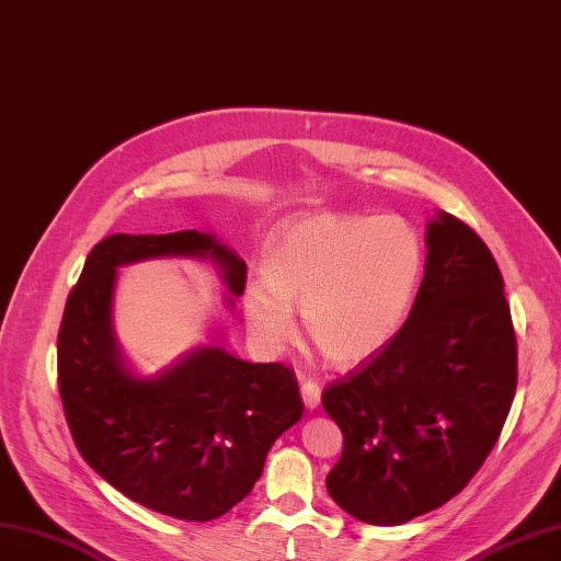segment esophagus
<instances>
[{"label": "esophagus", "instance_id": "esophagus-1", "mask_svg": "<svg viewBox=\"0 0 561 561\" xmlns=\"http://www.w3.org/2000/svg\"><path fill=\"white\" fill-rule=\"evenodd\" d=\"M300 392H302V401H305V405H307L309 410L319 408V403H321V385H319V382L302 380Z\"/></svg>", "mask_w": 561, "mask_h": 561}]
</instances>
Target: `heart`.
<instances>
[{
	"label": "heart",
	"mask_w": 561,
	"mask_h": 561,
	"mask_svg": "<svg viewBox=\"0 0 561 561\" xmlns=\"http://www.w3.org/2000/svg\"><path fill=\"white\" fill-rule=\"evenodd\" d=\"M422 275L424 245L403 217L319 213L277 233L265 286L250 284L242 307L267 348L290 339V309H300L316 348L334 364H357L401 330Z\"/></svg>",
	"instance_id": "b5f03b06"
}]
</instances>
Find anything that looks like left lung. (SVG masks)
<instances>
[{
    "instance_id": "1",
    "label": "left lung",
    "mask_w": 561,
    "mask_h": 561,
    "mask_svg": "<svg viewBox=\"0 0 561 561\" xmlns=\"http://www.w3.org/2000/svg\"><path fill=\"white\" fill-rule=\"evenodd\" d=\"M426 245L401 330L321 397L344 433L328 493L369 525L408 523L466 489L516 397V330L491 250L449 213L428 222Z\"/></svg>"
}]
</instances>
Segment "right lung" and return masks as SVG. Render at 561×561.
I'll return each instance as SVG.
<instances>
[{"label": "right lung", "instance_id": "right-lung-1", "mask_svg": "<svg viewBox=\"0 0 561 561\" xmlns=\"http://www.w3.org/2000/svg\"><path fill=\"white\" fill-rule=\"evenodd\" d=\"M153 256H210L233 296L248 265L213 233H114L87 256L57 336V380L78 451L118 493L206 523L245 500L277 437L302 417L294 369L197 348L158 378H135L112 332L116 267ZM233 305V300H229Z\"/></svg>", "mask_w": 561, "mask_h": 561}]
</instances>
